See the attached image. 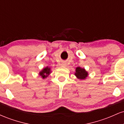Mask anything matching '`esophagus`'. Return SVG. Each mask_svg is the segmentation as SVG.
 <instances>
[{
	"instance_id": "1",
	"label": "esophagus",
	"mask_w": 124,
	"mask_h": 124,
	"mask_svg": "<svg viewBox=\"0 0 124 124\" xmlns=\"http://www.w3.org/2000/svg\"><path fill=\"white\" fill-rule=\"evenodd\" d=\"M62 66H66V63H64V62H63V63H62Z\"/></svg>"
}]
</instances>
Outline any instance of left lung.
<instances>
[{
  "label": "left lung",
  "mask_w": 124,
  "mask_h": 124,
  "mask_svg": "<svg viewBox=\"0 0 124 124\" xmlns=\"http://www.w3.org/2000/svg\"><path fill=\"white\" fill-rule=\"evenodd\" d=\"M75 75L77 77V78H78L79 79L83 80L87 77L88 73L84 68H81L80 67H77Z\"/></svg>",
  "instance_id": "obj_1"
}]
</instances>
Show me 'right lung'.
Masks as SVG:
<instances>
[{
  "label": "right lung",
  "mask_w": 124,
  "mask_h": 124,
  "mask_svg": "<svg viewBox=\"0 0 124 124\" xmlns=\"http://www.w3.org/2000/svg\"><path fill=\"white\" fill-rule=\"evenodd\" d=\"M51 73V69L50 68L46 67V68H44L42 70L39 72V76L42 78V79H45V78H47L49 76V74Z\"/></svg>",
  "instance_id": "1"
}]
</instances>
